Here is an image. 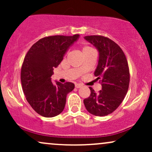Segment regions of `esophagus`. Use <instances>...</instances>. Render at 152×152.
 <instances>
[{
  "label": "esophagus",
  "instance_id": "obj_1",
  "mask_svg": "<svg viewBox=\"0 0 152 152\" xmlns=\"http://www.w3.org/2000/svg\"><path fill=\"white\" fill-rule=\"evenodd\" d=\"M81 86H82V85L81 84H79V83H76V84H75V87H76V88H81Z\"/></svg>",
  "mask_w": 152,
  "mask_h": 152
}]
</instances>
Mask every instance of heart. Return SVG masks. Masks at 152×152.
<instances>
[{
    "label": "heart",
    "mask_w": 152,
    "mask_h": 152,
    "mask_svg": "<svg viewBox=\"0 0 152 152\" xmlns=\"http://www.w3.org/2000/svg\"><path fill=\"white\" fill-rule=\"evenodd\" d=\"M91 48L90 47H88V46H84L83 48H82V51L84 52V51H86V50H91Z\"/></svg>",
    "instance_id": "1"
}]
</instances>
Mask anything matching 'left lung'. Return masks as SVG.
<instances>
[{
    "mask_svg": "<svg viewBox=\"0 0 152 152\" xmlns=\"http://www.w3.org/2000/svg\"><path fill=\"white\" fill-rule=\"evenodd\" d=\"M99 52L98 65L94 75L101 79L102 90L96 93L92 88L89 97L83 100L90 114L104 116L111 114L121 104L128 91L129 70L123 50L118 44L102 36H85Z\"/></svg>",
    "mask_w": 152,
    "mask_h": 152,
    "instance_id": "8db88e82",
    "label": "left lung"
}]
</instances>
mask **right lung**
Returning a JSON list of instances; mask_svg holds the SVG:
<instances>
[{
	"label": "right lung",
	"instance_id": "obj_1",
	"mask_svg": "<svg viewBox=\"0 0 152 152\" xmlns=\"http://www.w3.org/2000/svg\"><path fill=\"white\" fill-rule=\"evenodd\" d=\"M79 36L76 34L41 38L25 56L20 74L23 91L28 104L41 116L50 118L60 114L65 107L66 96L74 90L73 83L56 81L53 83L51 76Z\"/></svg>",
	"mask_w": 152,
	"mask_h": 152
}]
</instances>
